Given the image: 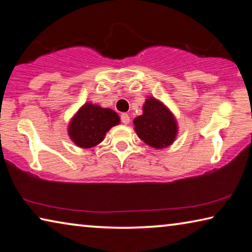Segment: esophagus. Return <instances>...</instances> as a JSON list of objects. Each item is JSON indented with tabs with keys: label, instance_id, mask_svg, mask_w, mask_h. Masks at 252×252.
Wrapping results in <instances>:
<instances>
[{
	"label": "esophagus",
	"instance_id": "1",
	"mask_svg": "<svg viewBox=\"0 0 252 252\" xmlns=\"http://www.w3.org/2000/svg\"><path fill=\"white\" fill-rule=\"evenodd\" d=\"M121 121H122L123 125H129V123H130V117L127 116L126 113H123V114H121Z\"/></svg>",
	"mask_w": 252,
	"mask_h": 252
}]
</instances>
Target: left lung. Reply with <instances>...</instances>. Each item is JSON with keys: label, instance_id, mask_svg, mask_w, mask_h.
<instances>
[{"label": "left lung", "instance_id": "8db88e82", "mask_svg": "<svg viewBox=\"0 0 252 252\" xmlns=\"http://www.w3.org/2000/svg\"><path fill=\"white\" fill-rule=\"evenodd\" d=\"M135 133L142 141L155 149H164L177 139V119L163 102L148 96L142 106L141 116L133 120Z\"/></svg>", "mask_w": 252, "mask_h": 252}]
</instances>
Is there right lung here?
Masks as SVG:
<instances>
[{
  "mask_svg": "<svg viewBox=\"0 0 252 252\" xmlns=\"http://www.w3.org/2000/svg\"><path fill=\"white\" fill-rule=\"evenodd\" d=\"M120 125L116 111L87 102L67 125V134L76 147L90 149L100 144L111 127Z\"/></svg>",
  "mask_w": 252,
  "mask_h": 252,
  "instance_id": "add662e5",
  "label": "right lung"
}]
</instances>
